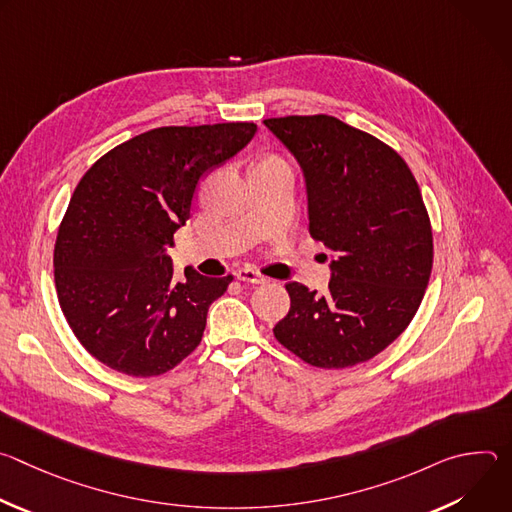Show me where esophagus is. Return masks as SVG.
<instances>
[{"instance_id":"1","label":"esophagus","mask_w":512,"mask_h":512,"mask_svg":"<svg viewBox=\"0 0 512 512\" xmlns=\"http://www.w3.org/2000/svg\"><path fill=\"white\" fill-rule=\"evenodd\" d=\"M235 275H237V279L243 281V283H257V285H259V283H265V281H267L259 271H255V269H251V267H243V269H239Z\"/></svg>"}]
</instances>
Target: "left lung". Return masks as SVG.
<instances>
[{"label":"left lung","mask_w":512,"mask_h":512,"mask_svg":"<svg viewBox=\"0 0 512 512\" xmlns=\"http://www.w3.org/2000/svg\"><path fill=\"white\" fill-rule=\"evenodd\" d=\"M263 125L296 158L308 194L310 235L332 253L324 296L285 285L275 338L320 369H346L385 350L413 320L433 263L419 186L387 143L330 115Z\"/></svg>","instance_id":"left-lung-1"}]
</instances>
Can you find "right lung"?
I'll return each instance as SVG.
<instances>
[{"label": "right lung", "mask_w": 512, "mask_h": 512, "mask_svg": "<svg viewBox=\"0 0 512 512\" xmlns=\"http://www.w3.org/2000/svg\"><path fill=\"white\" fill-rule=\"evenodd\" d=\"M255 131V123L145 131L79 182L56 237V294L79 342L109 369L156 377L200 344L208 308L233 277L186 267L176 281L168 247L202 176L237 156Z\"/></svg>", "instance_id": "1"}]
</instances>
